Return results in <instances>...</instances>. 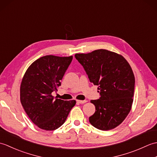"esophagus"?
Instances as JSON below:
<instances>
[{
  "instance_id": "esophagus-1",
  "label": "esophagus",
  "mask_w": 157,
  "mask_h": 157,
  "mask_svg": "<svg viewBox=\"0 0 157 157\" xmlns=\"http://www.w3.org/2000/svg\"><path fill=\"white\" fill-rule=\"evenodd\" d=\"M77 102H78V103H80V104H84V103L87 102V101H86V100H84V101H80V100H78Z\"/></svg>"
}]
</instances>
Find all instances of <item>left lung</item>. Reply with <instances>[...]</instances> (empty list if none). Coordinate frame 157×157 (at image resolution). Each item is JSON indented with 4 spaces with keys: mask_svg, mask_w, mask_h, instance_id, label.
Segmentation results:
<instances>
[{
    "mask_svg": "<svg viewBox=\"0 0 157 157\" xmlns=\"http://www.w3.org/2000/svg\"><path fill=\"white\" fill-rule=\"evenodd\" d=\"M88 78L98 86L101 97L90 101L96 111L89 117L98 129H114L124 121L132 109L135 78L131 66L121 55L105 49L75 54Z\"/></svg>",
    "mask_w": 157,
    "mask_h": 157,
    "instance_id": "8db88e82",
    "label": "left lung"
}]
</instances>
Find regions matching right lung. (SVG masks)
Segmentation results:
<instances>
[{
  "mask_svg": "<svg viewBox=\"0 0 157 157\" xmlns=\"http://www.w3.org/2000/svg\"><path fill=\"white\" fill-rule=\"evenodd\" d=\"M73 56L46 55L29 67L20 86V101L31 121L42 129L52 131L65 123L75 101L54 98Z\"/></svg>",
  "mask_w": 157,
  "mask_h": 157,
  "instance_id": "obj_1",
  "label": "right lung"
}]
</instances>
